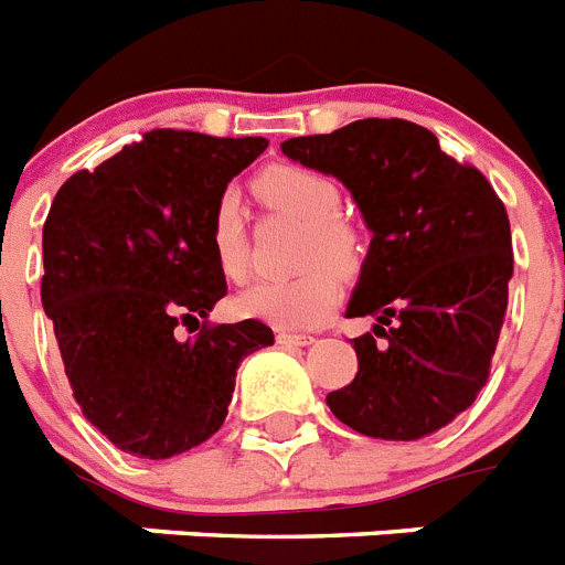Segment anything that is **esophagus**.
I'll return each mask as SVG.
<instances>
[{
    "instance_id": "obj_1",
    "label": "esophagus",
    "mask_w": 565,
    "mask_h": 565,
    "mask_svg": "<svg viewBox=\"0 0 565 565\" xmlns=\"http://www.w3.org/2000/svg\"><path fill=\"white\" fill-rule=\"evenodd\" d=\"M315 338L303 335V332H286V329H279L277 332V344L282 347H309Z\"/></svg>"
}]
</instances>
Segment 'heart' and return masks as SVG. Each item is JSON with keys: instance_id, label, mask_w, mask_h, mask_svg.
<instances>
[{"instance_id": "obj_1", "label": "heart", "mask_w": 565, "mask_h": 565, "mask_svg": "<svg viewBox=\"0 0 565 565\" xmlns=\"http://www.w3.org/2000/svg\"><path fill=\"white\" fill-rule=\"evenodd\" d=\"M254 192L268 210L306 224L297 250L300 277L256 282L233 300L242 318L265 320L282 329L318 327L341 300V277L359 274L364 259L361 233L341 218V189L332 178L306 166L279 162L254 180ZM206 247L221 277L230 282L247 274V233L233 195H221L206 221Z\"/></svg>"}]
</instances>
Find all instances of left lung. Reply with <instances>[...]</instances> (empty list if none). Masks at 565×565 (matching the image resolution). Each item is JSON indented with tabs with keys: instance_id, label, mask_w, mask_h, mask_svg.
Returning <instances> with one entry per match:
<instances>
[{
	"instance_id": "8db88e82",
	"label": "left lung",
	"mask_w": 565,
	"mask_h": 565,
	"mask_svg": "<svg viewBox=\"0 0 565 565\" xmlns=\"http://www.w3.org/2000/svg\"><path fill=\"white\" fill-rule=\"evenodd\" d=\"M282 154L335 174L373 230L347 315L359 373L327 396L359 435L419 440L476 403L490 379L513 277L511 221L490 180L405 119L295 137Z\"/></svg>"
}]
</instances>
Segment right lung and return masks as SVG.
I'll list each match as a JSON object with an SVG mask.
<instances>
[{"label": "right lung", "instance_id": "obj_1", "mask_svg": "<svg viewBox=\"0 0 565 565\" xmlns=\"http://www.w3.org/2000/svg\"><path fill=\"white\" fill-rule=\"evenodd\" d=\"M265 148L262 137L148 130L54 195L40 297L81 414L121 452L160 461L210 440L242 359L274 344L262 320H206L227 295L206 221ZM180 326L202 329L180 339Z\"/></svg>", "mask_w": 565, "mask_h": 565}]
</instances>
